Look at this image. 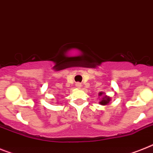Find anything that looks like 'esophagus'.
Returning a JSON list of instances; mask_svg holds the SVG:
<instances>
[{
	"instance_id": "1",
	"label": "esophagus",
	"mask_w": 153,
	"mask_h": 153,
	"mask_svg": "<svg viewBox=\"0 0 153 153\" xmlns=\"http://www.w3.org/2000/svg\"><path fill=\"white\" fill-rule=\"evenodd\" d=\"M76 87L79 88V87H81V83H76Z\"/></svg>"
}]
</instances>
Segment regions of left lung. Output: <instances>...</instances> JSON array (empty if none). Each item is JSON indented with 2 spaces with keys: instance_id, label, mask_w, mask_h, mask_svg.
<instances>
[{
  "instance_id": "left-lung-1",
  "label": "left lung",
  "mask_w": 153,
  "mask_h": 153,
  "mask_svg": "<svg viewBox=\"0 0 153 153\" xmlns=\"http://www.w3.org/2000/svg\"><path fill=\"white\" fill-rule=\"evenodd\" d=\"M104 94V93L103 92H100L99 93V96H102ZM111 101V97H110L107 96V95H103V97L101 99V100L100 101V104L101 105H107V104H109Z\"/></svg>"
}]
</instances>
